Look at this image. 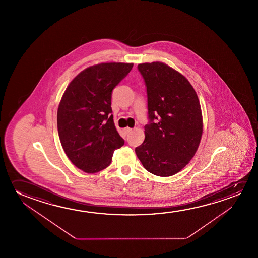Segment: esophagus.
<instances>
[{"label": "esophagus", "instance_id": "1", "mask_svg": "<svg viewBox=\"0 0 258 258\" xmlns=\"http://www.w3.org/2000/svg\"><path fill=\"white\" fill-rule=\"evenodd\" d=\"M124 132L127 135L131 134V132H132V128H131V127H126V128H124Z\"/></svg>", "mask_w": 258, "mask_h": 258}]
</instances>
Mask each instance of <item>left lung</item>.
I'll use <instances>...</instances> for the list:
<instances>
[{
  "label": "left lung",
  "instance_id": "left-lung-1",
  "mask_svg": "<svg viewBox=\"0 0 258 258\" xmlns=\"http://www.w3.org/2000/svg\"><path fill=\"white\" fill-rule=\"evenodd\" d=\"M138 69L146 86L149 123L135 151L148 172L171 176L190 161L200 144V102L187 78L168 65L155 61Z\"/></svg>",
  "mask_w": 258,
  "mask_h": 258
}]
</instances>
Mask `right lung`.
Instances as JSON below:
<instances>
[{
	"instance_id": "add662e5",
	"label": "right lung",
	"mask_w": 258,
	"mask_h": 258,
	"mask_svg": "<svg viewBox=\"0 0 258 258\" xmlns=\"http://www.w3.org/2000/svg\"><path fill=\"white\" fill-rule=\"evenodd\" d=\"M133 63L108 62L85 69L60 99L57 127L64 152L79 169L94 173L109 166L114 150L124 145L113 123V89Z\"/></svg>"
}]
</instances>
